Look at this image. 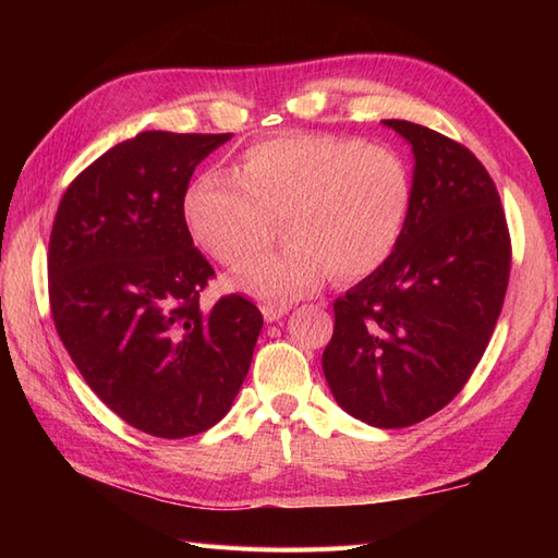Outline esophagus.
Segmentation results:
<instances>
[{"instance_id": "esophagus-1", "label": "esophagus", "mask_w": 558, "mask_h": 558, "mask_svg": "<svg viewBox=\"0 0 558 558\" xmlns=\"http://www.w3.org/2000/svg\"><path fill=\"white\" fill-rule=\"evenodd\" d=\"M290 310H292L290 302H266L264 306H260V312H264L266 322H278V318L286 316Z\"/></svg>"}]
</instances>
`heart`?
<instances>
[{
    "label": "heart",
    "instance_id": "obj_1",
    "mask_svg": "<svg viewBox=\"0 0 558 558\" xmlns=\"http://www.w3.org/2000/svg\"><path fill=\"white\" fill-rule=\"evenodd\" d=\"M412 180L388 146L338 134H288L246 148L232 174L204 172L186 186L192 240L234 268L287 225L289 244L234 272V286L292 300L338 280L369 276L393 254L410 216Z\"/></svg>",
    "mask_w": 558,
    "mask_h": 558
}]
</instances>
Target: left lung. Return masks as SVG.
I'll use <instances>...</instances> for the list:
<instances>
[{
  "label": "left lung",
  "instance_id": "left-lung-1",
  "mask_svg": "<svg viewBox=\"0 0 558 558\" xmlns=\"http://www.w3.org/2000/svg\"><path fill=\"white\" fill-rule=\"evenodd\" d=\"M412 146V204L393 254L333 302L324 376L338 405L378 429L453 400L499 322L511 234L496 184L458 141L384 120Z\"/></svg>",
  "mask_w": 558,
  "mask_h": 558
}]
</instances>
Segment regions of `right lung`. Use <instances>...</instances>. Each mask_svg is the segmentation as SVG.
Masks as SVG:
<instances>
[{"label": "right lung", "mask_w": 558, "mask_h": 558, "mask_svg": "<svg viewBox=\"0 0 558 558\" xmlns=\"http://www.w3.org/2000/svg\"><path fill=\"white\" fill-rule=\"evenodd\" d=\"M232 134L141 132L88 165L59 201L47 276L54 328L93 393L134 429L184 438L232 408L264 326L225 294L194 246L182 198Z\"/></svg>", "instance_id": "add662e5"}]
</instances>
